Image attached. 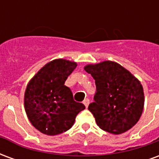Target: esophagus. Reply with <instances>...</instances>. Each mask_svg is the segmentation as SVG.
Instances as JSON below:
<instances>
[{
    "label": "esophagus",
    "mask_w": 159,
    "mask_h": 159,
    "mask_svg": "<svg viewBox=\"0 0 159 159\" xmlns=\"http://www.w3.org/2000/svg\"><path fill=\"white\" fill-rule=\"evenodd\" d=\"M83 104H84V106L86 107H89V99H85V100H83Z\"/></svg>",
    "instance_id": "obj_1"
}]
</instances>
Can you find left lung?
<instances>
[{
  "instance_id": "1",
  "label": "left lung",
  "mask_w": 159,
  "mask_h": 159,
  "mask_svg": "<svg viewBox=\"0 0 159 159\" xmlns=\"http://www.w3.org/2000/svg\"><path fill=\"white\" fill-rule=\"evenodd\" d=\"M84 70L95 80L94 102L89 110L101 129L119 134L140 119L144 108L143 87L139 80L118 63L106 60L89 64Z\"/></svg>"
}]
</instances>
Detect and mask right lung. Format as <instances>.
<instances>
[{
	"mask_svg": "<svg viewBox=\"0 0 159 159\" xmlns=\"http://www.w3.org/2000/svg\"><path fill=\"white\" fill-rule=\"evenodd\" d=\"M77 64L53 59L38 70L27 84L24 104L28 119L47 135H57L70 129L84 105L73 100L65 82Z\"/></svg>",
	"mask_w": 159,
	"mask_h": 159,
	"instance_id": "add662e5",
	"label": "right lung"
}]
</instances>
